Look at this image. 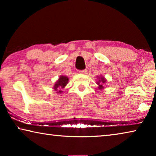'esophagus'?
I'll return each instance as SVG.
<instances>
[{"instance_id": "obj_1", "label": "esophagus", "mask_w": 156, "mask_h": 156, "mask_svg": "<svg viewBox=\"0 0 156 156\" xmlns=\"http://www.w3.org/2000/svg\"><path fill=\"white\" fill-rule=\"evenodd\" d=\"M87 71L86 70V69H85V70L80 71V73H83V74H86V73H87Z\"/></svg>"}]
</instances>
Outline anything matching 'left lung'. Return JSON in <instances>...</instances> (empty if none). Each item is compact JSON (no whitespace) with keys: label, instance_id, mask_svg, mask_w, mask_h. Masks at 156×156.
<instances>
[{"label":"left lung","instance_id":"8db88e82","mask_svg":"<svg viewBox=\"0 0 156 156\" xmlns=\"http://www.w3.org/2000/svg\"><path fill=\"white\" fill-rule=\"evenodd\" d=\"M97 80L96 81L97 84L98 85V88L99 90H103L104 89V85L105 83H106V79L104 77V76H97Z\"/></svg>","mask_w":156,"mask_h":156}]
</instances>
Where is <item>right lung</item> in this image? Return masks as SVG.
I'll return each mask as SVG.
<instances>
[{
  "label": "right lung",
  "instance_id": "obj_1",
  "mask_svg": "<svg viewBox=\"0 0 156 156\" xmlns=\"http://www.w3.org/2000/svg\"><path fill=\"white\" fill-rule=\"evenodd\" d=\"M69 78L66 76H60L58 80L56 81V83H55L54 86H53V90L54 91L56 92V93L57 94H62L63 93V91H62V89L66 87L67 83H69Z\"/></svg>",
  "mask_w": 156,
  "mask_h": 156
}]
</instances>
